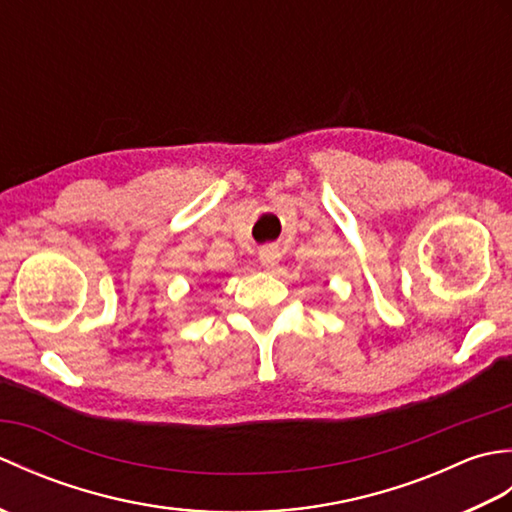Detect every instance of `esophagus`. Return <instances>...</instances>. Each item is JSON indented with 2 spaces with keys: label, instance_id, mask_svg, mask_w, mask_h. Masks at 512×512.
I'll list each match as a JSON object with an SVG mask.
<instances>
[{
  "label": "esophagus",
  "instance_id": "34e87169",
  "mask_svg": "<svg viewBox=\"0 0 512 512\" xmlns=\"http://www.w3.org/2000/svg\"><path fill=\"white\" fill-rule=\"evenodd\" d=\"M279 250L277 246H264L262 250H259V262H262V266L266 268H275L279 264Z\"/></svg>",
  "mask_w": 512,
  "mask_h": 512
}]
</instances>
